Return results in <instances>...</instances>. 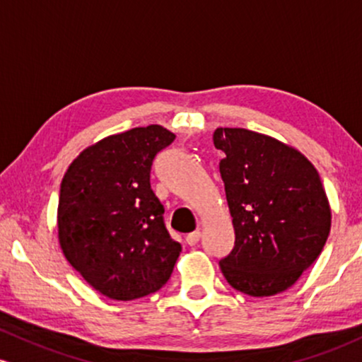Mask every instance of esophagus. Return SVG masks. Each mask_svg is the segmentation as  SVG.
<instances>
[{"label": "esophagus", "instance_id": "1", "mask_svg": "<svg viewBox=\"0 0 362 362\" xmlns=\"http://www.w3.org/2000/svg\"><path fill=\"white\" fill-rule=\"evenodd\" d=\"M200 238H202L200 230H193V233H189L188 235H186V243H188L189 246H194L198 241H200Z\"/></svg>", "mask_w": 362, "mask_h": 362}]
</instances>
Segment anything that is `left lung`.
Segmentation results:
<instances>
[{"instance_id":"obj_1","label":"left lung","mask_w":362,"mask_h":362,"mask_svg":"<svg viewBox=\"0 0 362 362\" xmlns=\"http://www.w3.org/2000/svg\"><path fill=\"white\" fill-rule=\"evenodd\" d=\"M215 148L235 241L221 270L253 298L289 289L322 253L332 226L318 170L301 152L245 128H217Z\"/></svg>"}]
</instances>
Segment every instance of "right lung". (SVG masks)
Instances as JSON below:
<instances>
[{"instance_id":"right-lung-1","label":"right lung","mask_w":362,"mask_h":362,"mask_svg":"<svg viewBox=\"0 0 362 362\" xmlns=\"http://www.w3.org/2000/svg\"><path fill=\"white\" fill-rule=\"evenodd\" d=\"M174 138L159 124L128 129L85 148L64 173L58 203L61 250L105 298H144L173 274L181 245L165 229L150 169Z\"/></svg>"}]
</instances>
